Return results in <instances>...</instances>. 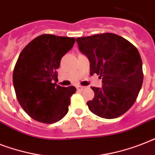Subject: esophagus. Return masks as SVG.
Wrapping results in <instances>:
<instances>
[{
	"label": "esophagus",
	"instance_id": "obj_1",
	"mask_svg": "<svg viewBox=\"0 0 155 155\" xmlns=\"http://www.w3.org/2000/svg\"><path fill=\"white\" fill-rule=\"evenodd\" d=\"M76 88H77V90H79V91H83V90L84 89L85 87H83V86H77Z\"/></svg>",
	"mask_w": 155,
	"mask_h": 155
}]
</instances>
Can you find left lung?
Instances as JSON below:
<instances>
[{
  "instance_id": "8db88e82",
  "label": "left lung",
  "mask_w": 155,
  "mask_h": 155,
  "mask_svg": "<svg viewBox=\"0 0 155 155\" xmlns=\"http://www.w3.org/2000/svg\"><path fill=\"white\" fill-rule=\"evenodd\" d=\"M79 50L90 62V75L97 74L101 87H92L94 98L87 102L95 115L113 119L134 104L142 82V61L136 47L111 33L76 38Z\"/></svg>"
}]
</instances>
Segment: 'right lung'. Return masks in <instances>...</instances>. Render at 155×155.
<instances>
[{
    "instance_id": "obj_1",
    "label": "right lung",
    "mask_w": 155,
    "mask_h": 155,
    "mask_svg": "<svg viewBox=\"0 0 155 155\" xmlns=\"http://www.w3.org/2000/svg\"><path fill=\"white\" fill-rule=\"evenodd\" d=\"M75 42L74 38L42 35L21 52L13 70V87L21 108L35 120L52 124L68 113L76 88L55 82L61 58Z\"/></svg>"
}]
</instances>
